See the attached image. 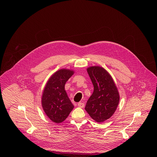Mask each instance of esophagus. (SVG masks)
Here are the masks:
<instances>
[{
  "mask_svg": "<svg viewBox=\"0 0 157 157\" xmlns=\"http://www.w3.org/2000/svg\"><path fill=\"white\" fill-rule=\"evenodd\" d=\"M78 106L80 108H83L84 107V104L82 103V102H79L78 104Z\"/></svg>",
  "mask_w": 157,
  "mask_h": 157,
  "instance_id": "34e87169",
  "label": "esophagus"
}]
</instances>
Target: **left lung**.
<instances>
[{"label":"left lung","instance_id":"left-lung-1","mask_svg":"<svg viewBox=\"0 0 157 157\" xmlns=\"http://www.w3.org/2000/svg\"><path fill=\"white\" fill-rule=\"evenodd\" d=\"M94 86V91L87 101L85 110L97 122H102L114 114L120 96L115 82L110 74L101 66L87 69Z\"/></svg>","mask_w":157,"mask_h":157}]
</instances>
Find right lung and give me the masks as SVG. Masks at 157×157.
Here are the masks:
<instances>
[{"label": "right lung", "mask_w": 157, "mask_h": 157, "mask_svg": "<svg viewBox=\"0 0 157 157\" xmlns=\"http://www.w3.org/2000/svg\"><path fill=\"white\" fill-rule=\"evenodd\" d=\"M74 71L61 69L47 81L41 98V105L48 118L56 124L64 121L74 108L64 89V86Z\"/></svg>", "instance_id": "right-lung-1"}]
</instances>
